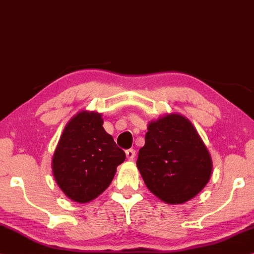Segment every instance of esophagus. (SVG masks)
I'll return each instance as SVG.
<instances>
[{
  "mask_svg": "<svg viewBox=\"0 0 254 254\" xmlns=\"http://www.w3.org/2000/svg\"><path fill=\"white\" fill-rule=\"evenodd\" d=\"M125 155H127V158L130 159V160H133L134 157H136V151L133 149H129L125 151Z\"/></svg>",
  "mask_w": 254,
  "mask_h": 254,
  "instance_id": "34e87169",
  "label": "esophagus"
}]
</instances>
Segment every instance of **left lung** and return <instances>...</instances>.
<instances>
[{
  "instance_id": "8db88e82",
  "label": "left lung",
  "mask_w": 254,
  "mask_h": 254,
  "mask_svg": "<svg viewBox=\"0 0 254 254\" xmlns=\"http://www.w3.org/2000/svg\"><path fill=\"white\" fill-rule=\"evenodd\" d=\"M137 168L156 197L178 205L206 186L212 173V158L193 124L172 112L147 125Z\"/></svg>"
}]
</instances>
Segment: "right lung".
<instances>
[{"label": "right lung", "mask_w": 254, "mask_h": 254, "mask_svg": "<svg viewBox=\"0 0 254 254\" xmlns=\"http://www.w3.org/2000/svg\"><path fill=\"white\" fill-rule=\"evenodd\" d=\"M124 160L125 152L104 130L102 114L83 110L64 127L51 168L63 193L84 204L107 190Z\"/></svg>", "instance_id": "1"}]
</instances>
